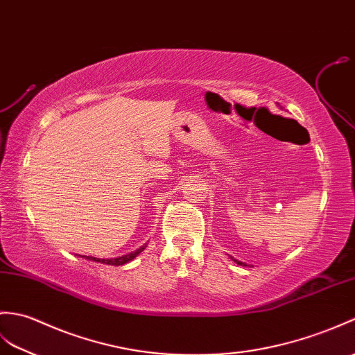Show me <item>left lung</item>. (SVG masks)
<instances>
[{"label":"left lung","mask_w":355,"mask_h":355,"mask_svg":"<svg viewBox=\"0 0 355 355\" xmlns=\"http://www.w3.org/2000/svg\"><path fill=\"white\" fill-rule=\"evenodd\" d=\"M232 260H234V261L237 263V265H241V266H248V265H246V263H243V261H239V260H236L234 257H232Z\"/></svg>","instance_id":"obj_1"}]
</instances>
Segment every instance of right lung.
Returning <instances> with one entry per match:
<instances>
[{"instance_id": "1", "label": "right lung", "mask_w": 355, "mask_h": 355, "mask_svg": "<svg viewBox=\"0 0 355 355\" xmlns=\"http://www.w3.org/2000/svg\"><path fill=\"white\" fill-rule=\"evenodd\" d=\"M145 248H146V245L140 246L139 250L122 255V257H116V259H96V257H89V255H81V257H85L86 260H94V261H98V263H104V265H110V266H122V265H125V263L133 260L136 255H139Z\"/></svg>"}]
</instances>
